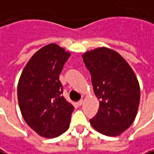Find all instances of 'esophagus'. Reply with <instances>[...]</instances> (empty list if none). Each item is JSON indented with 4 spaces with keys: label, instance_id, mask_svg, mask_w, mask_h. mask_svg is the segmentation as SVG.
I'll return each mask as SVG.
<instances>
[{
    "label": "esophagus",
    "instance_id": "1",
    "mask_svg": "<svg viewBox=\"0 0 154 154\" xmlns=\"http://www.w3.org/2000/svg\"><path fill=\"white\" fill-rule=\"evenodd\" d=\"M83 104H84V100H80L77 102V105L78 106H82Z\"/></svg>",
    "mask_w": 154,
    "mask_h": 154
}]
</instances>
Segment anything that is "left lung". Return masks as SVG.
Wrapping results in <instances>:
<instances>
[{"label":"left lung","mask_w":154,"mask_h":154,"mask_svg":"<svg viewBox=\"0 0 154 154\" xmlns=\"http://www.w3.org/2000/svg\"><path fill=\"white\" fill-rule=\"evenodd\" d=\"M83 60L100 100L99 111L90 120L91 126L106 136H118L137 116L140 88L135 73L117 52L106 48L84 54Z\"/></svg>","instance_id":"left-lung-1"}]
</instances>
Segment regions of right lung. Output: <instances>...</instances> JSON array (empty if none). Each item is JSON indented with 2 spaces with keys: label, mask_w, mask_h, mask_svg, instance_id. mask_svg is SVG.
I'll return each mask as SVG.
<instances>
[{
  "label": "right lung",
  "mask_w": 154,
  "mask_h": 154,
  "mask_svg": "<svg viewBox=\"0 0 154 154\" xmlns=\"http://www.w3.org/2000/svg\"><path fill=\"white\" fill-rule=\"evenodd\" d=\"M70 54L55 44L36 52L24 67L17 85V98L26 123L44 137H55L69 127L74 106L63 96L59 79Z\"/></svg>",
  "instance_id": "right-lung-1"
}]
</instances>
